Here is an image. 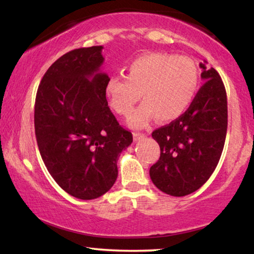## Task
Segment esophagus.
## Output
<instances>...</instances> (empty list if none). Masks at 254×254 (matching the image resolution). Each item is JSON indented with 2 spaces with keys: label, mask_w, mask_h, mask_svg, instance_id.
Masks as SVG:
<instances>
[{
  "label": "esophagus",
  "mask_w": 254,
  "mask_h": 254,
  "mask_svg": "<svg viewBox=\"0 0 254 254\" xmlns=\"http://www.w3.org/2000/svg\"><path fill=\"white\" fill-rule=\"evenodd\" d=\"M133 135H134V140H135V141H141V140H143V138L145 137L144 134L137 133V131H135V133H134Z\"/></svg>",
  "instance_id": "obj_1"
}]
</instances>
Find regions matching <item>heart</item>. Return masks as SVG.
Instances as JSON below:
<instances>
[{
	"mask_svg": "<svg viewBox=\"0 0 254 254\" xmlns=\"http://www.w3.org/2000/svg\"><path fill=\"white\" fill-rule=\"evenodd\" d=\"M200 86L199 68L193 59L169 53L141 55L127 65L126 76H112L105 95L110 106L120 116H129L141 96L144 100L129 124L135 128L155 118L162 123L178 119L192 105Z\"/></svg>",
	"mask_w": 254,
	"mask_h": 254,
	"instance_id": "b5f03b06",
	"label": "heart"
}]
</instances>
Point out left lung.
I'll return each instance as SVG.
<instances>
[{"mask_svg": "<svg viewBox=\"0 0 254 254\" xmlns=\"http://www.w3.org/2000/svg\"><path fill=\"white\" fill-rule=\"evenodd\" d=\"M201 62V86L189 110L152 131L161 148L150 168L154 185L169 195L184 196L199 190L213 175L223 151L228 128L227 92L214 68Z\"/></svg>", "mask_w": 254, "mask_h": 254, "instance_id": "obj_1", "label": "left lung"}]
</instances>
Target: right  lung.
<instances>
[{
  "instance_id": "add662e5",
  "label": "right lung",
  "mask_w": 254,
  "mask_h": 254,
  "mask_svg": "<svg viewBox=\"0 0 254 254\" xmlns=\"http://www.w3.org/2000/svg\"><path fill=\"white\" fill-rule=\"evenodd\" d=\"M103 48L59 58L45 72L34 105L41 158L58 185L81 200L97 199L113 186L121 151L133 142L107 105Z\"/></svg>"
}]
</instances>
